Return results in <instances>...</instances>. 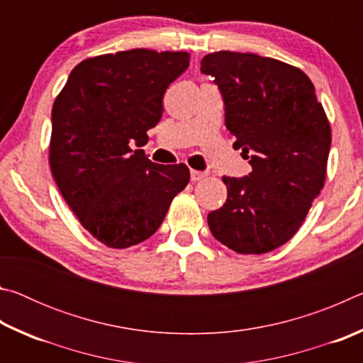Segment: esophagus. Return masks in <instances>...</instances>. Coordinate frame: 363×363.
Wrapping results in <instances>:
<instances>
[{
  "label": "esophagus",
  "mask_w": 363,
  "mask_h": 363,
  "mask_svg": "<svg viewBox=\"0 0 363 363\" xmlns=\"http://www.w3.org/2000/svg\"><path fill=\"white\" fill-rule=\"evenodd\" d=\"M208 174L205 173V171H196V169H192L190 171V179H192L194 182H199L201 179H205Z\"/></svg>",
  "instance_id": "obj_1"
}]
</instances>
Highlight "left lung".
I'll return each instance as SVG.
<instances>
[{
	"label": "left lung",
	"instance_id": "left-lung-1",
	"mask_svg": "<svg viewBox=\"0 0 363 363\" xmlns=\"http://www.w3.org/2000/svg\"><path fill=\"white\" fill-rule=\"evenodd\" d=\"M223 94L225 128L251 173L227 177L225 203L208 214L213 237L240 255H262L298 232L320 194L331 130L303 70L251 52L201 59Z\"/></svg>",
	"mask_w": 363,
	"mask_h": 363
}]
</instances>
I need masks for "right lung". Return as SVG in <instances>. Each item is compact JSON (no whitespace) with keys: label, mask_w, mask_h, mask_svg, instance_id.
Masks as SVG:
<instances>
[{"label":"right lung","mask_w":363,"mask_h":363,"mask_svg":"<svg viewBox=\"0 0 363 363\" xmlns=\"http://www.w3.org/2000/svg\"><path fill=\"white\" fill-rule=\"evenodd\" d=\"M189 57L182 51L131 49L86 59L54 101V181L84 229L110 248L152 237L190 181L184 163L157 164L139 149L162 118L163 96L187 70Z\"/></svg>","instance_id":"obj_1"}]
</instances>
